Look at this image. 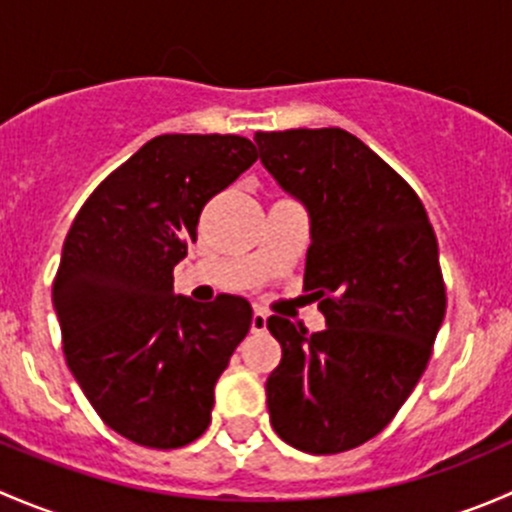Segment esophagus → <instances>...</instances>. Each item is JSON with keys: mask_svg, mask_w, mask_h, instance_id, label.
<instances>
[{"mask_svg": "<svg viewBox=\"0 0 512 512\" xmlns=\"http://www.w3.org/2000/svg\"><path fill=\"white\" fill-rule=\"evenodd\" d=\"M250 329L255 334H262L267 329V314L262 312V309H255V312H252V322H250Z\"/></svg>", "mask_w": 512, "mask_h": 512, "instance_id": "obj_1", "label": "esophagus"}]
</instances>
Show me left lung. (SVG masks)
Here are the masks:
<instances>
[{"instance_id": "obj_1", "label": "left lung", "mask_w": 512, "mask_h": 512, "mask_svg": "<svg viewBox=\"0 0 512 512\" xmlns=\"http://www.w3.org/2000/svg\"><path fill=\"white\" fill-rule=\"evenodd\" d=\"M255 143L309 210L304 289L327 319L314 334L267 319L282 347L270 423L304 453L352 451L389 426L431 359L446 314L436 232L414 188L342 128L257 131Z\"/></svg>"}]
</instances>
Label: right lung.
I'll list each match as a JSON object with an SVG mask.
<instances>
[{
    "label": "right lung",
    "mask_w": 512,
    "mask_h": 512,
    "mask_svg": "<svg viewBox=\"0 0 512 512\" xmlns=\"http://www.w3.org/2000/svg\"><path fill=\"white\" fill-rule=\"evenodd\" d=\"M257 160L242 136L165 133L89 195L64 240L54 309L71 374L101 421L146 448H180L210 426L215 384L247 337L235 294L198 304L173 267L210 198Z\"/></svg>",
    "instance_id": "1"
}]
</instances>
